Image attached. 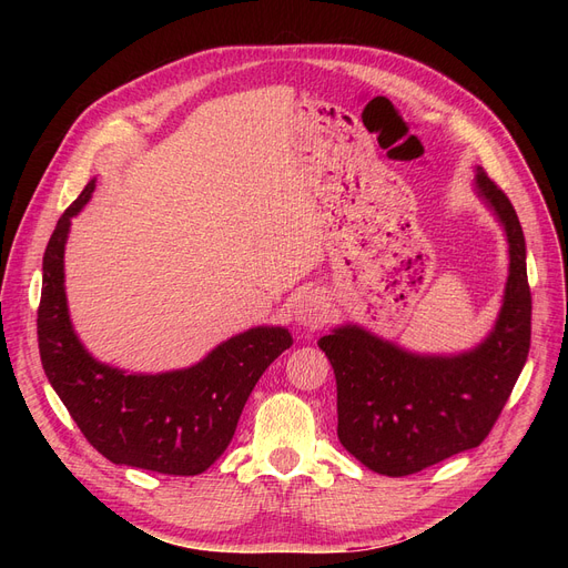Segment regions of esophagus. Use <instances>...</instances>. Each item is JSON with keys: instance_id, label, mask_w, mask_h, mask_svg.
<instances>
[{"instance_id": "esophagus-1", "label": "esophagus", "mask_w": 568, "mask_h": 568, "mask_svg": "<svg viewBox=\"0 0 568 568\" xmlns=\"http://www.w3.org/2000/svg\"><path fill=\"white\" fill-rule=\"evenodd\" d=\"M326 304H324V300L322 296H317V294H306L304 300L296 304V311H294V315H296V322L300 324H304V326H320V324H324L326 322Z\"/></svg>"}]
</instances>
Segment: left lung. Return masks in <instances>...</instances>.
I'll return each instance as SVG.
<instances>
[{"instance_id":"left-lung-1","label":"left lung","mask_w":568,"mask_h":568,"mask_svg":"<svg viewBox=\"0 0 568 568\" xmlns=\"http://www.w3.org/2000/svg\"><path fill=\"white\" fill-rule=\"evenodd\" d=\"M476 191L509 236V281L493 334L458 356H419L354 324L317 341L338 389V439L368 469L407 476L479 446L527 362L531 292L516 209L493 179Z\"/></svg>"}]
</instances>
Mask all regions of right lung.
<instances>
[{
  "instance_id": "1",
  "label": "right lung",
  "mask_w": 568,
  "mask_h": 568,
  "mask_svg": "<svg viewBox=\"0 0 568 568\" xmlns=\"http://www.w3.org/2000/svg\"><path fill=\"white\" fill-rule=\"evenodd\" d=\"M94 182L69 204L43 255L39 352L48 382L94 449L116 465L159 474H202L225 449L253 392L292 336L283 326H255L200 364L161 375H126L99 364L73 334L64 292V244L71 219Z\"/></svg>"
}]
</instances>
